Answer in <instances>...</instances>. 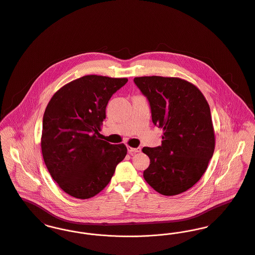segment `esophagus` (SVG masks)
Returning a JSON list of instances; mask_svg holds the SVG:
<instances>
[{"label":"esophagus","mask_w":255,"mask_h":255,"mask_svg":"<svg viewBox=\"0 0 255 255\" xmlns=\"http://www.w3.org/2000/svg\"><path fill=\"white\" fill-rule=\"evenodd\" d=\"M127 149H128V152H129L130 154H134V153H137V152H140V150H141L140 147L134 148V147H131V146H127Z\"/></svg>","instance_id":"esophagus-1"}]
</instances>
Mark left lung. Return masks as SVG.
Masks as SVG:
<instances>
[{"label": "left lung", "mask_w": 255, "mask_h": 255, "mask_svg": "<svg viewBox=\"0 0 255 255\" xmlns=\"http://www.w3.org/2000/svg\"><path fill=\"white\" fill-rule=\"evenodd\" d=\"M134 82L149 102L153 124L163 129L160 146L142 148L150 159L143 177L162 195L180 194L202 177L215 151L210 106L184 79L152 76Z\"/></svg>", "instance_id": "obj_1"}]
</instances>
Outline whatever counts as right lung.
I'll list each match as a JSON object with an SVG mask.
<instances>
[{"label": "right lung", "mask_w": 255, "mask_h": 255, "mask_svg": "<svg viewBox=\"0 0 255 255\" xmlns=\"http://www.w3.org/2000/svg\"><path fill=\"white\" fill-rule=\"evenodd\" d=\"M127 81L84 76L61 87L47 104L41 152L50 176L67 194L78 199L97 195L126 156L124 143L111 144L99 132L110 99Z\"/></svg>", "instance_id": "obj_1"}]
</instances>
